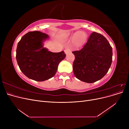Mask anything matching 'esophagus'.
I'll use <instances>...</instances> for the list:
<instances>
[{
  "mask_svg": "<svg viewBox=\"0 0 129 129\" xmlns=\"http://www.w3.org/2000/svg\"><path fill=\"white\" fill-rule=\"evenodd\" d=\"M71 50H70L69 48H67V49H66L64 50V53H65V54H68V53H71Z\"/></svg>",
  "mask_w": 129,
  "mask_h": 129,
  "instance_id": "esophagus-1",
  "label": "esophagus"
}]
</instances>
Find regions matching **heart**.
<instances>
[{
	"label": "heart",
	"instance_id": "b5f03b06",
	"mask_svg": "<svg viewBox=\"0 0 129 129\" xmlns=\"http://www.w3.org/2000/svg\"><path fill=\"white\" fill-rule=\"evenodd\" d=\"M84 36H83V35ZM85 35L82 34V32H77L73 34V41L74 44L75 46H80L83 43L85 40Z\"/></svg>",
	"mask_w": 129,
	"mask_h": 129
}]
</instances>
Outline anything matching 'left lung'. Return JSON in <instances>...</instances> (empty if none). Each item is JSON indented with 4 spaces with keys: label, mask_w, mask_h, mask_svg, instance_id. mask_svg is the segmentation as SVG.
I'll return each instance as SVG.
<instances>
[{
    "label": "left lung",
    "mask_w": 129,
    "mask_h": 129,
    "mask_svg": "<svg viewBox=\"0 0 129 129\" xmlns=\"http://www.w3.org/2000/svg\"><path fill=\"white\" fill-rule=\"evenodd\" d=\"M75 55L73 72L77 79L93 83L103 78L110 68L112 49L103 36L93 32L82 48L72 52Z\"/></svg>",
    "instance_id": "8db88e82"
}]
</instances>
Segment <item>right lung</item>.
Listing matches in <instances>:
<instances>
[{
	"instance_id": "obj_1",
	"label": "right lung",
	"mask_w": 129,
	"mask_h": 129,
	"mask_svg": "<svg viewBox=\"0 0 129 129\" xmlns=\"http://www.w3.org/2000/svg\"><path fill=\"white\" fill-rule=\"evenodd\" d=\"M47 34L39 31L26 33L18 42L16 59L19 68L25 76L37 81L53 77L60 62L66 57L63 51L53 53L44 47Z\"/></svg>"
}]
</instances>
